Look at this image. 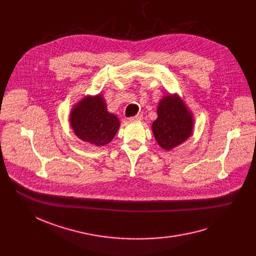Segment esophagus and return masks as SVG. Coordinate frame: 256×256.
I'll return each instance as SVG.
<instances>
[{"instance_id":"esophagus-1","label":"esophagus","mask_w":256,"mask_h":256,"mask_svg":"<svg viewBox=\"0 0 256 256\" xmlns=\"http://www.w3.org/2000/svg\"><path fill=\"white\" fill-rule=\"evenodd\" d=\"M142 118H143L142 114H137L136 116H132V117H130V121H132V120H142Z\"/></svg>"}]
</instances>
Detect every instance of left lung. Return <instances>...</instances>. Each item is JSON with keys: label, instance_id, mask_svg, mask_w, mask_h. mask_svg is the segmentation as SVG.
<instances>
[{"label": "left lung", "instance_id": "obj_1", "mask_svg": "<svg viewBox=\"0 0 256 256\" xmlns=\"http://www.w3.org/2000/svg\"><path fill=\"white\" fill-rule=\"evenodd\" d=\"M193 117L178 96L160 100L158 106V119L152 124V132L158 145L170 150L184 142L192 135Z\"/></svg>", "mask_w": 256, "mask_h": 256}]
</instances>
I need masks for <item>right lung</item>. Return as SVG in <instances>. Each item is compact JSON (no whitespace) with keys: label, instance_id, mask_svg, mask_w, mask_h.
<instances>
[{"label":"right lung","instance_id":"add662e5","mask_svg":"<svg viewBox=\"0 0 256 256\" xmlns=\"http://www.w3.org/2000/svg\"><path fill=\"white\" fill-rule=\"evenodd\" d=\"M70 119L76 135L96 146L110 143L120 126L118 118L106 111V102L100 94L80 100L74 106Z\"/></svg>","mask_w":256,"mask_h":256}]
</instances>
